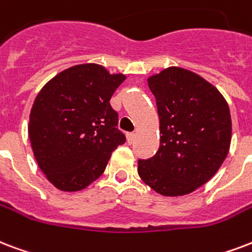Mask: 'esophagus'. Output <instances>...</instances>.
Wrapping results in <instances>:
<instances>
[{
  "label": "esophagus",
  "mask_w": 252,
  "mask_h": 252,
  "mask_svg": "<svg viewBox=\"0 0 252 252\" xmlns=\"http://www.w3.org/2000/svg\"><path fill=\"white\" fill-rule=\"evenodd\" d=\"M134 137H136V134L133 132H129V133H126V143L132 144L134 141Z\"/></svg>",
  "instance_id": "34e87169"
}]
</instances>
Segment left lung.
<instances>
[{
	"label": "left lung",
	"instance_id": "8db88e82",
	"mask_svg": "<svg viewBox=\"0 0 252 252\" xmlns=\"http://www.w3.org/2000/svg\"><path fill=\"white\" fill-rule=\"evenodd\" d=\"M148 86L156 97L160 148L149 160H139V176L165 197L189 194L206 184L227 156V101L202 76L181 67L152 75Z\"/></svg>",
	"mask_w": 252,
	"mask_h": 252
}]
</instances>
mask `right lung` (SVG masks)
I'll return each mask as SVG.
<instances>
[{"label":"right lung","mask_w":252,"mask_h":252,"mask_svg":"<svg viewBox=\"0 0 252 252\" xmlns=\"http://www.w3.org/2000/svg\"><path fill=\"white\" fill-rule=\"evenodd\" d=\"M96 63L55 75L38 92L29 119L36 164L62 191H79L100 177L112 152L126 143L109 100L126 80Z\"/></svg>","instance_id":"obj_1"}]
</instances>
